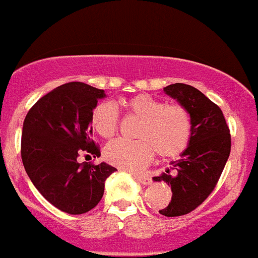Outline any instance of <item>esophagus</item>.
<instances>
[{
	"instance_id": "1",
	"label": "esophagus",
	"mask_w": 258,
	"mask_h": 258,
	"mask_svg": "<svg viewBox=\"0 0 258 258\" xmlns=\"http://www.w3.org/2000/svg\"><path fill=\"white\" fill-rule=\"evenodd\" d=\"M134 178H136L137 181L140 182V183H142L143 186H147V184H151V178H149V177H146V175H138V174H136V175H134Z\"/></svg>"
}]
</instances>
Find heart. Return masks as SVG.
Returning a JSON list of instances; mask_svg holds the SVG:
<instances>
[{"mask_svg": "<svg viewBox=\"0 0 258 258\" xmlns=\"http://www.w3.org/2000/svg\"><path fill=\"white\" fill-rule=\"evenodd\" d=\"M127 113L140 120L136 141L116 140L107 145L104 157L109 164L136 172L152 160L155 151L161 157H175L188 146L191 118L182 106H168L160 98L138 94L124 102ZM92 126L103 138L117 131L116 107L109 102L97 104L90 116Z\"/></svg>", "mask_w": 258, "mask_h": 258, "instance_id": "1", "label": "heart"}]
</instances>
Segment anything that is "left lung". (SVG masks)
Returning a JSON list of instances; mask_svg holds the SVG:
<instances>
[{
    "label": "left lung",
    "instance_id": "8db88e82",
    "mask_svg": "<svg viewBox=\"0 0 258 258\" xmlns=\"http://www.w3.org/2000/svg\"><path fill=\"white\" fill-rule=\"evenodd\" d=\"M164 93L178 102L191 118L187 149L179 160L172 161L175 172L170 174L166 169L152 178L172 188V200L159 213L177 217L194 211L213 191L230 156L231 137L220 107L197 88L177 83L165 86Z\"/></svg>",
    "mask_w": 258,
    "mask_h": 258
}]
</instances>
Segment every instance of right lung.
Returning a JSON list of instances; mask_svg holds the SVG:
<instances>
[{
	"label": "right lung",
	"instance_id": "add662e5",
	"mask_svg": "<svg viewBox=\"0 0 258 258\" xmlns=\"http://www.w3.org/2000/svg\"><path fill=\"white\" fill-rule=\"evenodd\" d=\"M101 89L68 83L40 98L23 122L22 160L32 183L52 206L83 214L101 202L104 182L116 170L107 163H77L80 154L101 155L90 116Z\"/></svg>",
	"mask_w": 258,
	"mask_h": 258
}]
</instances>
